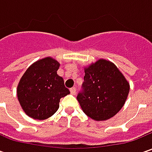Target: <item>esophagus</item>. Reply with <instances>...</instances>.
I'll use <instances>...</instances> for the list:
<instances>
[{"label": "esophagus", "instance_id": "esophagus-1", "mask_svg": "<svg viewBox=\"0 0 152 152\" xmlns=\"http://www.w3.org/2000/svg\"><path fill=\"white\" fill-rule=\"evenodd\" d=\"M70 92H71L72 95H76V88L73 87L72 89H70Z\"/></svg>", "mask_w": 152, "mask_h": 152}]
</instances>
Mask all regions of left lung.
Returning a JSON list of instances; mask_svg holds the SVG:
<instances>
[{
    "label": "left lung",
    "instance_id": "left-lung-1",
    "mask_svg": "<svg viewBox=\"0 0 152 152\" xmlns=\"http://www.w3.org/2000/svg\"><path fill=\"white\" fill-rule=\"evenodd\" d=\"M77 100L88 117L96 121L113 118L123 107L129 85L113 63L101 59L85 70Z\"/></svg>",
    "mask_w": 152,
    "mask_h": 152
}]
</instances>
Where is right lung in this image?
<instances>
[{
    "label": "right lung",
    "instance_id": "add662e5",
    "mask_svg": "<svg viewBox=\"0 0 152 152\" xmlns=\"http://www.w3.org/2000/svg\"><path fill=\"white\" fill-rule=\"evenodd\" d=\"M59 62L46 57L34 62L26 70L18 86V98L28 116L43 120L59 108L61 97L70 94L63 79L56 71Z\"/></svg>",
    "mask_w": 152,
    "mask_h": 152
}]
</instances>
